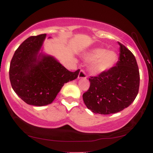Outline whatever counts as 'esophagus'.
I'll use <instances>...</instances> for the list:
<instances>
[{"mask_svg": "<svg viewBox=\"0 0 153 153\" xmlns=\"http://www.w3.org/2000/svg\"><path fill=\"white\" fill-rule=\"evenodd\" d=\"M86 78H87V75H86V73H85V72L83 70H81L78 74V78L79 79H85Z\"/></svg>", "mask_w": 153, "mask_h": 153, "instance_id": "34e87169", "label": "esophagus"}]
</instances>
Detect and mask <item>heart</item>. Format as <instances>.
Here are the masks:
<instances>
[{
    "label": "heart",
    "mask_w": 153,
    "mask_h": 153,
    "mask_svg": "<svg viewBox=\"0 0 153 153\" xmlns=\"http://www.w3.org/2000/svg\"><path fill=\"white\" fill-rule=\"evenodd\" d=\"M86 62H91L90 70L94 74L98 75L109 71L118 62V54L114 50H106L96 47L87 52L84 56Z\"/></svg>",
    "instance_id": "1"
}]
</instances>
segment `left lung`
I'll list each match as a JSON object with an SVG mask.
<instances>
[{
  "instance_id": "obj_1",
  "label": "left lung",
  "mask_w": 153,
  "mask_h": 153,
  "mask_svg": "<svg viewBox=\"0 0 153 153\" xmlns=\"http://www.w3.org/2000/svg\"><path fill=\"white\" fill-rule=\"evenodd\" d=\"M120 46V57L116 66L89 78L90 87L82 94L85 106L95 114H110L127 108L137 97L140 73L134 54L124 45Z\"/></svg>"
}]
</instances>
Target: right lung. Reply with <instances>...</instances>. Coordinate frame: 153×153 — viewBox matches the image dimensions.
<instances>
[{
    "instance_id": "1",
    "label": "right lung",
    "mask_w": 153,
    "mask_h": 153,
    "mask_svg": "<svg viewBox=\"0 0 153 153\" xmlns=\"http://www.w3.org/2000/svg\"><path fill=\"white\" fill-rule=\"evenodd\" d=\"M46 34L31 36L16 50L9 68L13 91L24 102L42 106L52 103L66 82L78 78L53 57L39 54Z\"/></svg>"
}]
</instances>
